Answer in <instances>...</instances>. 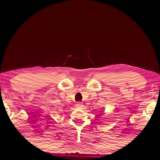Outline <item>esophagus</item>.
<instances>
[{
    "mask_svg": "<svg viewBox=\"0 0 160 160\" xmlns=\"http://www.w3.org/2000/svg\"><path fill=\"white\" fill-rule=\"evenodd\" d=\"M82 107H83V105L81 104L80 102H77L76 104V107L78 108H81Z\"/></svg>",
    "mask_w": 160,
    "mask_h": 160,
    "instance_id": "34e87169",
    "label": "esophagus"
}]
</instances>
